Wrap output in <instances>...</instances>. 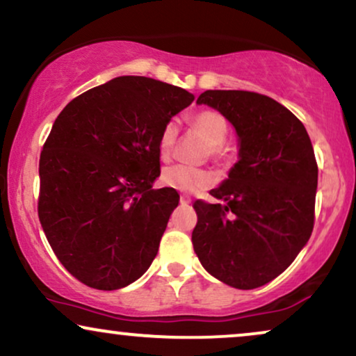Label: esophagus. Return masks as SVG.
Returning a JSON list of instances; mask_svg holds the SVG:
<instances>
[{"instance_id":"34e87169","label":"esophagus","mask_w":356,"mask_h":356,"mask_svg":"<svg viewBox=\"0 0 356 356\" xmlns=\"http://www.w3.org/2000/svg\"><path fill=\"white\" fill-rule=\"evenodd\" d=\"M192 202V199L188 195H181V204L182 205H188Z\"/></svg>"}]
</instances>
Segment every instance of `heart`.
<instances>
[{
    "mask_svg": "<svg viewBox=\"0 0 356 356\" xmlns=\"http://www.w3.org/2000/svg\"><path fill=\"white\" fill-rule=\"evenodd\" d=\"M192 128L205 139L209 145V152L213 159H223L228 154V147L225 146V139L228 134V123L222 113L215 110H204L200 113L193 115L191 118ZM177 123L168 121L164 124L163 131L157 139V152L161 161H169L172 156L175 139H177ZM161 182L165 187L175 188L181 192H195L211 184V175L204 169L188 168V165H170L164 169L161 175Z\"/></svg>",
    "mask_w": 356,
    "mask_h": 356,
    "instance_id": "heart-1",
    "label": "heart"
}]
</instances>
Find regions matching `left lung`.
<instances>
[{
  "instance_id": "1",
  "label": "left lung",
  "mask_w": 356,
  "mask_h": 356,
  "mask_svg": "<svg viewBox=\"0 0 356 356\" xmlns=\"http://www.w3.org/2000/svg\"><path fill=\"white\" fill-rule=\"evenodd\" d=\"M227 118L238 161L210 195L197 200L193 251L211 276L236 289L268 284L289 268L314 228L317 163L304 124L266 95L207 90L197 98Z\"/></svg>"
}]
</instances>
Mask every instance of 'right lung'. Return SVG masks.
<instances>
[{"label": "right lung", "instance_id": "1", "mask_svg": "<svg viewBox=\"0 0 356 356\" xmlns=\"http://www.w3.org/2000/svg\"><path fill=\"white\" fill-rule=\"evenodd\" d=\"M193 102L187 90L124 75L74 98L39 159V220L64 268L93 289L126 287L147 271L175 188L161 174L157 139Z\"/></svg>", "mask_w": 356, "mask_h": 356}]
</instances>
